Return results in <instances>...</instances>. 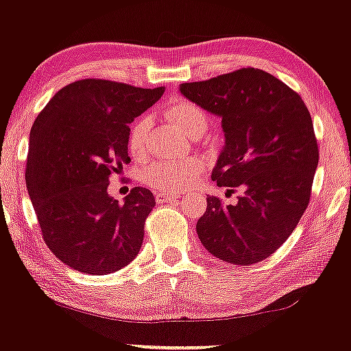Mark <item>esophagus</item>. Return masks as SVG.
<instances>
[{
	"label": "esophagus",
	"mask_w": 351,
	"mask_h": 351,
	"mask_svg": "<svg viewBox=\"0 0 351 351\" xmlns=\"http://www.w3.org/2000/svg\"><path fill=\"white\" fill-rule=\"evenodd\" d=\"M155 199L156 203H168V201L180 199V195L178 193H170V191H156Z\"/></svg>",
	"instance_id": "1"
}]
</instances>
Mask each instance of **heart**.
<instances>
[{"mask_svg":"<svg viewBox=\"0 0 351 351\" xmlns=\"http://www.w3.org/2000/svg\"><path fill=\"white\" fill-rule=\"evenodd\" d=\"M165 119L171 122L183 135L195 138L204 134L208 128V117L195 104L188 100H175L165 108ZM148 134H150V120L147 117L136 119L128 132V152L135 158H142L148 148ZM203 171V162L198 158L180 160H155L145 165L142 178L145 183L158 189L188 188Z\"/></svg>","mask_w":351,"mask_h":351,"instance_id":"b5f03b06","label":"heart"}]
</instances>
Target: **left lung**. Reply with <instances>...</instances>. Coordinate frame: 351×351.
Instances as JSON below:
<instances>
[{"mask_svg":"<svg viewBox=\"0 0 351 351\" xmlns=\"http://www.w3.org/2000/svg\"><path fill=\"white\" fill-rule=\"evenodd\" d=\"M180 92L221 119L224 147L213 181L229 193L243 189L232 204L208 196L196 223L201 244L229 264L261 263L292 234L310 201L318 147L308 108L254 67L181 84Z\"/></svg>","mask_w":351,"mask_h":351,"instance_id":"left-lung-1","label":"left lung"}]
</instances>
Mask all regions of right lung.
I'll use <instances>...</instances> for the list:
<instances>
[{"instance_id":"obj_1","label":"right lung","mask_w":351,"mask_h":351,"mask_svg":"<svg viewBox=\"0 0 351 351\" xmlns=\"http://www.w3.org/2000/svg\"><path fill=\"white\" fill-rule=\"evenodd\" d=\"M163 92L84 79L60 88L34 120L27 193L47 247L75 271L114 274L142 247L155 196L135 186L119 203L107 188L112 173L130 162L128 125Z\"/></svg>"}]
</instances>
